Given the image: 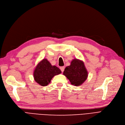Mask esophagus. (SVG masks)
I'll return each instance as SVG.
<instances>
[{
  "mask_svg": "<svg viewBox=\"0 0 125 125\" xmlns=\"http://www.w3.org/2000/svg\"><path fill=\"white\" fill-rule=\"evenodd\" d=\"M60 69H61L62 72H63V71H64V67H61V68H60Z\"/></svg>",
  "mask_w": 125,
  "mask_h": 125,
  "instance_id": "esophagus-1",
  "label": "esophagus"
}]
</instances>
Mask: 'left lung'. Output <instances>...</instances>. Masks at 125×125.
I'll return each instance as SVG.
<instances>
[{
	"mask_svg": "<svg viewBox=\"0 0 125 125\" xmlns=\"http://www.w3.org/2000/svg\"><path fill=\"white\" fill-rule=\"evenodd\" d=\"M63 74L72 85L79 86L87 79L88 72L83 61L74 58L71 61L70 65L66 67Z\"/></svg>",
	"mask_w": 125,
	"mask_h": 125,
	"instance_id": "left-lung-1",
	"label": "left lung"
}]
</instances>
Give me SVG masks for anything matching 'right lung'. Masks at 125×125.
Segmentation results:
<instances>
[{
    "label": "right lung",
    "mask_w": 125,
    "mask_h": 125,
    "mask_svg": "<svg viewBox=\"0 0 125 125\" xmlns=\"http://www.w3.org/2000/svg\"><path fill=\"white\" fill-rule=\"evenodd\" d=\"M62 73L58 67L52 66L48 59L43 58L40 61L33 71L34 79L42 86H46L51 82L52 78Z\"/></svg>",
    "instance_id": "1"
}]
</instances>
